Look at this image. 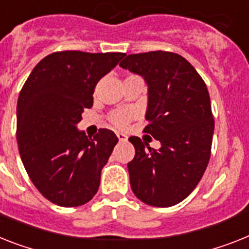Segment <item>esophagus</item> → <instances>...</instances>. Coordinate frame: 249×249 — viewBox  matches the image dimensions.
Wrapping results in <instances>:
<instances>
[{"instance_id": "1", "label": "esophagus", "mask_w": 249, "mask_h": 249, "mask_svg": "<svg viewBox=\"0 0 249 249\" xmlns=\"http://www.w3.org/2000/svg\"><path fill=\"white\" fill-rule=\"evenodd\" d=\"M117 137H118V140H120L121 142H123V141H126L127 140L126 135H124V133H121V132L117 133Z\"/></svg>"}]
</instances>
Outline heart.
<instances>
[{
  "label": "heart",
  "instance_id": "1",
  "mask_svg": "<svg viewBox=\"0 0 249 249\" xmlns=\"http://www.w3.org/2000/svg\"><path fill=\"white\" fill-rule=\"evenodd\" d=\"M129 77H135V75H128L126 79H129ZM135 117H136V112L135 110L120 109L110 113L108 118H109V122L114 127H117V128H124Z\"/></svg>",
  "mask_w": 249,
  "mask_h": 249
}]
</instances>
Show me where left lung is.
<instances>
[{
	"label": "left lung",
	"instance_id": "1",
	"mask_svg": "<svg viewBox=\"0 0 249 249\" xmlns=\"http://www.w3.org/2000/svg\"><path fill=\"white\" fill-rule=\"evenodd\" d=\"M120 66L147 83L149 124L143 131L161 143L154 150L140 137H129L135 146L127 165L131 188L147 205L173 206L196 188L210 160L215 122L206 84L173 52L128 54Z\"/></svg>",
	"mask_w": 249,
	"mask_h": 249
}]
</instances>
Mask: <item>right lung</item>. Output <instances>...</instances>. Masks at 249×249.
Returning a JSON list of instances; mask_svg holds the SVG:
<instances>
[{
    "label": "right lung",
    "mask_w": 249,
    "mask_h": 249,
    "mask_svg": "<svg viewBox=\"0 0 249 249\" xmlns=\"http://www.w3.org/2000/svg\"><path fill=\"white\" fill-rule=\"evenodd\" d=\"M124 53L62 51L34 67L18 99L16 140L26 173L54 205L76 207L98 192L100 172L118 139L100 128L88 137L76 128L92 107V92Z\"/></svg>",
    "instance_id": "right-lung-1"
}]
</instances>
